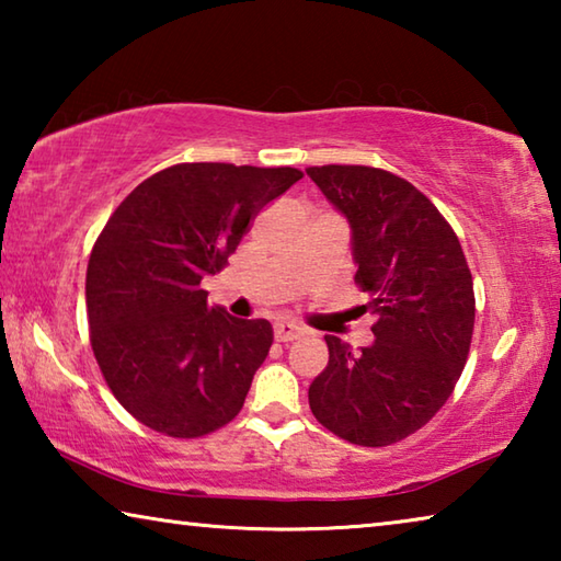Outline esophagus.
Returning a JSON list of instances; mask_svg holds the SVG:
<instances>
[{"mask_svg":"<svg viewBox=\"0 0 561 561\" xmlns=\"http://www.w3.org/2000/svg\"><path fill=\"white\" fill-rule=\"evenodd\" d=\"M301 334H304V329L291 324V321H277V324H274V339L284 341V344H287V341L299 339Z\"/></svg>","mask_w":561,"mask_h":561,"instance_id":"obj_1","label":"esophagus"}]
</instances>
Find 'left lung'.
I'll use <instances>...</instances> for the list:
<instances>
[{
	"label": "left lung",
	"mask_w": 561,
	"mask_h": 561,
	"mask_svg": "<svg viewBox=\"0 0 561 561\" xmlns=\"http://www.w3.org/2000/svg\"><path fill=\"white\" fill-rule=\"evenodd\" d=\"M351 227L374 344L327 336L329 366L309 386L317 421L381 448L423 428L462 374L474 324L472 274L453 227L408 180L366 165L307 168Z\"/></svg>",
	"instance_id": "left-lung-1"
}]
</instances>
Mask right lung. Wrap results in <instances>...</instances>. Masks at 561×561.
Masks as SVG:
<instances>
[{
    "label": "right lung",
    "instance_id": "right-lung-1",
    "mask_svg": "<svg viewBox=\"0 0 561 561\" xmlns=\"http://www.w3.org/2000/svg\"><path fill=\"white\" fill-rule=\"evenodd\" d=\"M297 180V168L180 163L144 180L103 227L87 272L93 356L148 428L201 438L240 413L272 324L207 307L201 282Z\"/></svg>",
    "mask_w": 561,
    "mask_h": 561
}]
</instances>
